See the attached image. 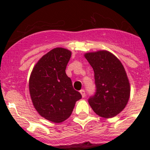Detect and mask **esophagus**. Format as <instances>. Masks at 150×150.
<instances>
[{
    "label": "esophagus",
    "instance_id": "obj_1",
    "mask_svg": "<svg viewBox=\"0 0 150 150\" xmlns=\"http://www.w3.org/2000/svg\"><path fill=\"white\" fill-rule=\"evenodd\" d=\"M79 92H80V94H81L82 97H83V98H85V96H86V92H85V90L81 89L80 91H79Z\"/></svg>",
    "mask_w": 150,
    "mask_h": 150
}]
</instances>
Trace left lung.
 <instances>
[{
    "label": "left lung",
    "mask_w": 150,
    "mask_h": 150,
    "mask_svg": "<svg viewBox=\"0 0 150 150\" xmlns=\"http://www.w3.org/2000/svg\"><path fill=\"white\" fill-rule=\"evenodd\" d=\"M95 73L96 92L88 99L94 112L109 119L124 110L130 98V83L122 64L107 50L84 55Z\"/></svg>",
    "instance_id": "obj_1"
}]
</instances>
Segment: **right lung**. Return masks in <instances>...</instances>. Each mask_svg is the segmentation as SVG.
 <instances>
[{"label":"right lung","instance_id":"1","mask_svg":"<svg viewBox=\"0 0 150 150\" xmlns=\"http://www.w3.org/2000/svg\"><path fill=\"white\" fill-rule=\"evenodd\" d=\"M71 52L61 47L50 50L34 65L29 79V91L36 110L44 119L60 123L70 117L82 98L74 89L65 69Z\"/></svg>","mask_w":150,"mask_h":150}]
</instances>
